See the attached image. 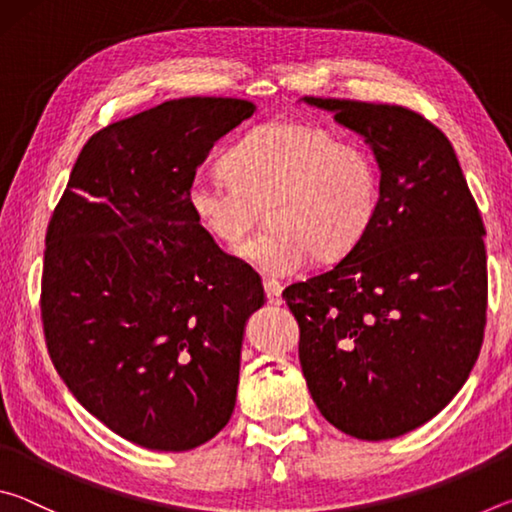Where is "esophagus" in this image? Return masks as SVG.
Here are the masks:
<instances>
[{
	"mask_svg": "<svg viewBox=\"0 0 512 512\" xmlns=\"http://www.w3.org/2000/svg\"><path fill=\"white\" fill-rule=\"evenodd\" d=\"M264 291L268 305H282V284L273 277H264Z\"/></svg>",
	"mask_w": 512,
	"mask_h": 512,
	"instance_id": "34e87169",
	"label": "esophagus"
}]
</instances>
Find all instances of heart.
Instances as JSON below:
<instances>
[{"mask_svg": "<svg viewBox=\"0 0 512 512\" xmlns=\"http://www.w3.org/2000/svg\"><path fill=\"white\" fill-rule=\"evenodd\" d=\"M223 173H196L187 207L225 248H239L271 221L241 255L284 275L307 262L336 264L375 228L381 169L359 142H339L325 128L277 119L250 131L225 155Z\"/></svg>", "mask_w": 512, "mask_h": 512, "instance_id": "obj_1", "label": "heart"}]
</instances>
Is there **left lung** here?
Wrapping results in <instances>:
<instances>
[{
  "mask_svg": "<svg viewBox=\"0 0 512 512\" xmlns=\"http://www.w3.org/2000/svg\"><path fill=\"white\" fill-rule=\"evenodd\" d=\"M359 133L381 169V210L363 244L284 289L300 366L327 422L388 440L429 422L479 357L488 307L483 221L454 146L418 112L302 99Z\"/></svg>",
  "mask_w": 512,
  "mask_h": 512,
  "instance_id": "obj_1",
  "label": "left lung"
}]
</instances>
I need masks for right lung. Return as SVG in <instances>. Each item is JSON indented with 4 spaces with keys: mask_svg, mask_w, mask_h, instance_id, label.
Here are the masks:
<instances>
[{
    "mask_svg": "<svg viewBox=\"0 0 512 512\" xmlns=\"http://www.w3.org/2000/svg\"><path fill=\"white\" fill-rule=\"evenodd\" d=\"M244 99L187 97L94 133L51 214L42 268L49 357L117 436L187 452L228 424L259 275L187 207L216 140L253 117Z\"/></svg>",
    "mask_w": 512,
    "mask_h": 512,
    "instance_id": "add662e5",
    "label": "right lung"
}]
</instances>
